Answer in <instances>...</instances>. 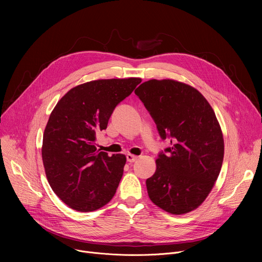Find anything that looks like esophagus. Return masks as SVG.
Returning <instances> with one entry per match:
<instances>
[{
  "label": "esophagus",
  "mask_w": 262,
  "mask_h": 262,
  "mask_svg": "<svg viewBox=\"0 0 262 262\" xmlns=\"http://www.w3.org/2000/svg\"><path fill=\"white\" fill-rule=\"evenodd\" d=\"M126 160H127L128 163H134V162H136L138 160V157L128 154V155H126Z\"/></svg>",
  "instance_id": "esophagus-1"
}]
</instances>
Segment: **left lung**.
Listing matches in <instances>:
<instances>
[{"label":"left lung","instance_id":"1","mask_svg":"<svg viewBox=\"0 0 262 262\" xmlns=\"http://www.w3.org/2000/svg\"><path fill=\"white\" fill-rule=\"evenodd\" d=\"M135 93L161 138L171 142L146 180L148 196L167 212L188 213L206 199L222 168L224 139L214 112L197 89L174 80H149Z\"/></svg>","mask_w":262,"mask_h":262}]
</instances>
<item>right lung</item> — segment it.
Returning a JSON list of instances; mask_svg holds the SVG:
<instances>
[{
	"instance_id": "right-lung-1",
	"label": "right lung",
	"mask_w": 262,
	"mask_h": 262,
	"mask_svg": "<svg viewBox=\"0 0 262 262\" xmlns=\"http://www.w3.org/2000/svg\"><path fill=\"white\" fill-rule=\"evenodd\" d=\"M141 81H91L70 89L54 107L43 134L42 161L52 190L70 208L93 211L114 197L126 158L97 150L96 134Z\"/></svg>"
}]
</instances>
